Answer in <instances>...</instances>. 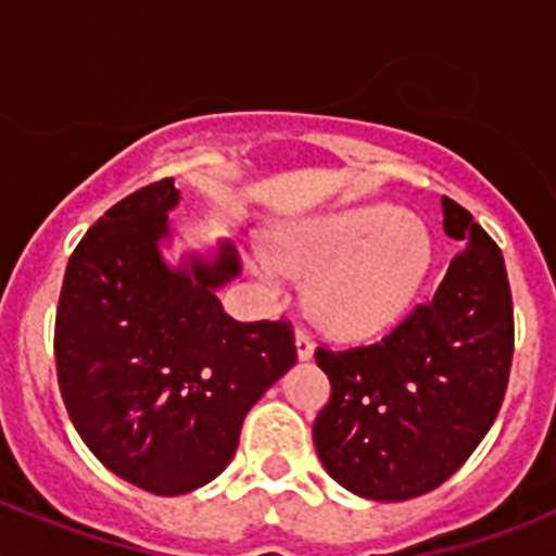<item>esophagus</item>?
Returning <instances> with one entry per match:
<instances>
[{"mask_svg":"<svg viewBox=\"0 0 556 556\" xmlns=\"http://www.w3.org/2000/svg\"><path fill=\"white\" fill-rule=\"evenodd\" d=\"M294 345H298V356H301V358H312L314 339H312V333H308L306 326L294 328Z\"/></svg>","mask_w":556,"mask_h":556,"instance_id":"1","label":"esophagus"}]
</instances>
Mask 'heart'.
<instances>
[{
	"instance_id": "heart-1",
	"label": "heart",
	"mask_w": 556,
	"mask_h": 556,
	"mask_svg": "<svg viewBox=\"0 0 556 556\" xmlns=\"http://www.w3.org/2000/svg\"><path fill=\"white\" fill-rule=\"evenodd\" d=\"M431 264L426 228L390 203L362 205L294 225L273 255H255V275L278 287L283 269L320 278L314 287L317 320L342 337H365L390 326L412 303Z\"/></svg>"
}]
</instances>
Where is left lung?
Masks as SVG:
<instances>
[{"label":"left lung","instance_id":"left-lung-1","mask_svg":"<svg viewBox=\"0 0 556 556\" xmlns=\"http://www.w3.org/2000/svg\"><path fill=\"white\" fill-rule=\"evenodd\" d=\"M454 255L429 303L387 337L314 351L331 397L314 420L323 468L351 493L406 501L465 465L498 417L515 351L513 292L498 244L443 198Z\"/></svg>","mask_w":556,"mask_h":556}]
</instances>
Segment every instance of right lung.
Listing matches in <instances>:
<instances>
[{
  "mask_svg": "<svg viewBox=\"0 0 556 556\" xmlns=\"http://www.w3.org/2000/svg\"><path fill=\"white\" fill-rule=\"evenodd\" d=\"M172 178L132 191L75 248L55 314L63 404L111 473L155 495L208 484L239 445L244 415L298 362L289 320L239 323L217 287L242 264L169 269L159 242L178 205Z\"/></svg>",
  "mask_w": 556,
  "mask_h": 556,
  "instance_id": "right-lung-1",
  "label": "right lung"
}]
</instances>
